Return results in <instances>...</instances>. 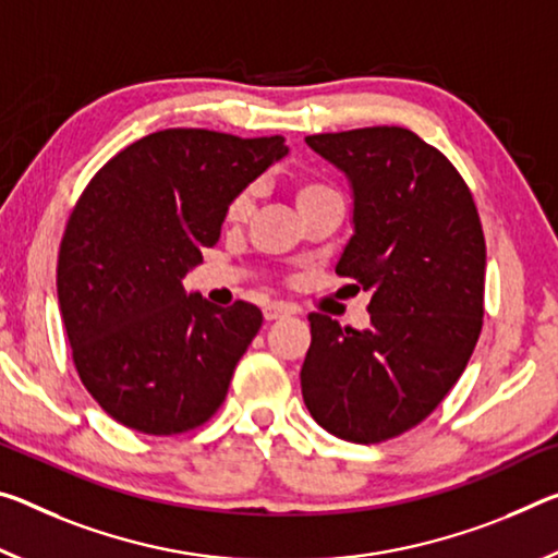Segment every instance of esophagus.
<instances>
[{"instance_id": "esophagus-1", "label": "esophagus", "mask_w": 558, "mask_h": 558, "mask_svg": "<svg viewBox=\"0 0 558 558\" xmlns=\"http://www.w3.org/2000/svg\"><path fill=\"white\" fill-rule=\"evenodd\" d=\"M286 315H290V311L286 305H280V303H270V305H265L263 307V317L268 323H272V320H280V317H286Z\"/></svg>"}]
</instances>
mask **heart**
I'll use <instances>...</instances> for the list:
<instances>
[{"instance_id":"heart-1","label":"heart","mask_w":558,"mask_h":558,"mask_svg":"<svg viewBox=\"0 0 558 558\" xmlns=\"http://www.w3.org/2000/svg\"><path fill=\"white\" fill-rule=\"evenodd\" d=\"M323 193H335V191L320 181H303L298 183L295 189V203L300 206V203L311 201L315 196H323ZM251 198H253L251 191L238 193V196L231 201V206H228V220H241L247 214V208H251Z\"/></svg>"}]
</instances>
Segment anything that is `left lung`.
<instances>
[{"label":"left lung","mask_w":558,"mask_h":558,"mask_svg":"<svg viewBox=\"0 0 558 558\" xmlns=\"http://www.w3.org/2000/svg\"><path fill=\"white\" fill-rule=\"evenodd\" d=\"M344 173L352 235L335 272L369 295V327L311 315L300 385L313 420L373 445L420 424L482 332L486 245L474 198L435 146L400 126L307 136Z\"/></svg>","instance_id":"left-lung-1"}]
</instances>
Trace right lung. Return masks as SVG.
Masks as SVG:
<instances>
[{
  "instance_id": "1",
  "label": "right lung",
  "mask_w": 558,
  "mask_h": 558,
  "mask_svg": "<svg viewBox=\"0 0 558 558\" xmlns=\"http://www.w3.org/2000/svg\"><path fill=\"white\" fill-rule=\"evenodd\" d=\"M288 156L282 136L166 129L106 163L72 210L57 293L76 373L106 414L146 435L210 420L263 313L185 293L228 206Z\"/></svg>"
}]
</instances>
